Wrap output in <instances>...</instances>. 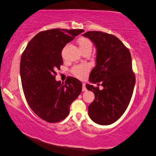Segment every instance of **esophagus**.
<instances>
[{
	"instance_id": "34e87169",
	"label": "esophagus",
	"mask_w": 156,
	"mask_h": 156,
	"mask_svg": "<svg viewBox=\"0 0 156 156\" xmlns=\"http://www.w3.org/2000/svg\"><path fill=\"white\" fill-rule=\"evenodd\" d=\"M82 91H86V83H82Z\"/></svg>"
}]
</instances>
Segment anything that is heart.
<instances>
[{
  "label": "heart",
  "instance_id": "heart-1",
  "mask_svg": "<svg viewBox=\"0 0 156 156\" xmlns=\"http://www.w3.org/2000/svg\"><path fill=\"white\" fill-rule=\"evenodd\" d=\"M78 45L81 52H83L87 50L92 51V43L91 40L87 37H80L77 40ZM90 68L87 64H80L74 66L71 71L72 73L76 77L79 79L85 78L87 74L89 72Z\"/></svg>",
  "mask_w": 156,
  "mask_h": 156
}]
</instances>
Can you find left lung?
<instances>
[{
    "label": "left lung",
    "instance_id": "obj_1",
    "mask_svg": "<svg viewBox=\"0 0 156 156\" xmlns=\"http://www.w3.org/2000/svg\"><path fill=\"white\" fill-rule=\"evenodd\" d=\"M88 37L97 48L96 66L89 80L101 82L103 89L90 84L86 88L93 92L95 98L88 107L89 116L97 124H112L126 110L132 99L136 83L130 52L118 37L101 31H88Z\"/></svg>",
    "mask_w": 156,
    "mask_h": 156
}]
</instances>
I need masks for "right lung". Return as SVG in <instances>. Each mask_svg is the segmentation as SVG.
<instances>
[{"label":"right lung","instance_id":"1","mask_svg":"<svg viewBox=\"0 0 156 156\" xmlns=\"http://www.w3.org/2000/svg\"><path fill=\"white\" fill-rule=\"evenodd\" d=\"M83 29H53L38 33L23 53L20 73L24 97L35 114L48 122L68 116L70 106L80 94L82 83L70 76L64 83L55 80L63 64L62 51Z\"/></svg>","mask_w":156,"mask_h":156}]
</instances>
